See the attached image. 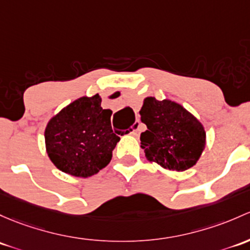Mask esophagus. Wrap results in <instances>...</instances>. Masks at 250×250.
<instances>
[{
	"label": "esophagus",
	"instance_id": "obj_1",
	"mask_svg": "<svg viewBox=\"0 0 250 250\" xmlns=\"http://www.w3.org/2000/svg\"><path fill=\"white\" fill-rule=\"evenodd\" d=\"M139 127H140V122H135L134 123V125H133V130L132 132H130V134H132V135H138V133H139Z\"/></svg>",
	"mask_w": 250,
	"mask_h": 250
}]
</instances>
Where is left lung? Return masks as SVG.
<instances>
[{"label":"left lung","mask_w":250,"mask_h":250,"mask_svg":"<svg viewBox=\"0 0 250 250\" xmlns=\"http://www.w3.org/2000/svg\"><path fill=\"white\" fill-rule=\"evenodd\" d=\"M139 114L147 125L140 140L149 163L178 172L198 163L206 146V132L185 106L170 99L146 97Z\"/></svg>","instance_id":"8db88e82"}]
</instances>
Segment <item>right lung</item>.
Masks as SVG:
<instances>
[{
	"instance_id": "obj_1",
	"label": "right lung",
	"mask_w": 250,
	"mask_h": 250,
	"mask_svg": "<svg viewBox=\"0 0 250 250\" xmlns=\"http://www.w3.org/2000/svg\"><path fill=\"white\" fill-rule=\"evenodd\" d=\"M112 111L98 93L75 99L49 120L44 132L52 164L62 172L87 178L110 163L120 136L112 132Z\"/></svg>"
}]
</instances>
